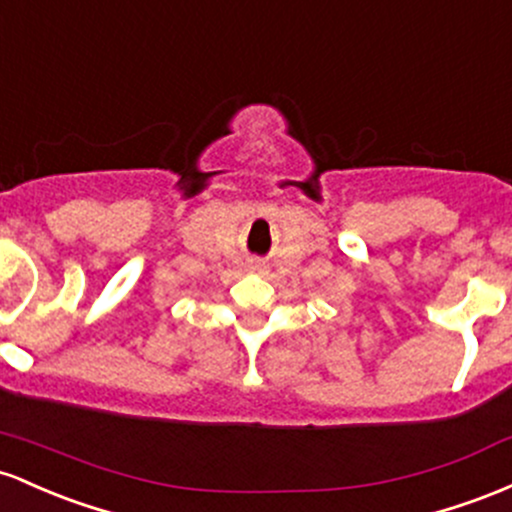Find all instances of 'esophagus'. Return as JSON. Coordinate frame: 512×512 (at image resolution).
<instances>
[{"mask_svg": "<svg viewBox=\"0 0 512 512\" xmlns=\"http://www.w3.org/2000/svg\"><path fill=\"white\" fill-rule=\"evenodd\" d=\"M251 268H254V271H256V268H258V263H251Z\"/></svg>", "mask_w": 512, "mask_h": 512, "instance_id": "1", "label": "esophagus"}]
</instances>
